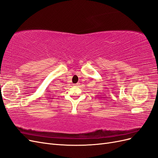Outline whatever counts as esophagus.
<instances>
[{"instance_id":"34e87169","label":"esophagus","mask_w":158,"mask_h":158,"mask_svg":"<svg viewBox=\"0 0 158 158\" xmlns=\"http://www.w3.org/2000/svg\"><path fill=\"white\" fill-rule=\"evenodd\" d=\"M75 85H76V86H78V85H80V83H79V82H78V83H77V84H75Z\"/></svg>"}]
</instances>
